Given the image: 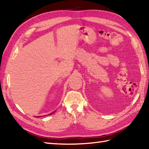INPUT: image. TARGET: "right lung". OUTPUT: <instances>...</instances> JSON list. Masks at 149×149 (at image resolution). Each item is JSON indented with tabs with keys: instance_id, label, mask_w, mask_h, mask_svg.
<instances>
[{
	"instance_id": "obj_1",
	"label": "right lung",
	"mask_w": 149,
	"mask_h": 149,
	"mask_svg": "<svg viewBox=\"0 0 149 149\" xmlns=\"http://www.w3.org/2000/svg\"><path fill=\"white\" fill-rule=\"evenodd\" d=\"M51 114H52V113H51ZM51 114H50V115H51Z\"/></svg>"
}]
</instances>
